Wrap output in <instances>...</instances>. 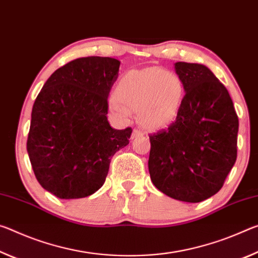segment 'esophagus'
I'll list each match as a JSON object with an SVG mask.
<instances>
[{"label": "esophagus", "instance_id": "34e87169", "mask_svg": "<svg viewBox=\"0 0 258 258\" xmlns=\"http://www.w3.org/2000/svg\"><path fill=\"white\" fill-rule=\"evenodd\" d=\"M145 135H146V133L144 132V130L141 129V128H136V129H134L132 137L133 138H137L139 136H145Z\"/></svg>", "mask_w": 258, "mask_h": 258}]
</instances>
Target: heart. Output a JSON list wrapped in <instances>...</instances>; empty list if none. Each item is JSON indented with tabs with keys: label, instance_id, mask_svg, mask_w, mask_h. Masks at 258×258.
Segmentation results:
<instances>
[{
	"label": "heart",
	"instance_id": "heart-1",
	"mask_svg": "<svg viewBox=\"0 0 258 258\" xmlns=\"http://www.w3.org/2000/svg\"><path fill=\"white\" fill-rule=\"evenodd\" d=\"M184 96V83L178 75L160 67H147L122 75L108 106L119 119H126L132 109H139L143 123L162 128L179 115Z\"/></svg>",
	"mask_w": 258,
	"mask_h": 258
}]
</instances>
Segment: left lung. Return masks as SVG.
I'll use <instances>...</instances> for the list:
<instances>
[{
  "label": "left lung",
  "mask_w": 258,
  "mask_h": 258,
  "mask_svg": "<svg viewBox=\"0 0 258 258\" xmlns=\"http://www.w3.org/2000/svg\"><path fill=\"white\" fill-rule=\"evenodd\" d=\"M175 70L186 92L177 119L149 136V171L166 196L196 204L216 194L234 166L239 119L208 67L178 61Z\"/></svg>",
  "instance_id": "left-lung-1"
}]
</instances>
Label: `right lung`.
I'll use <instances>...</instances> for the list:
<instances>
[{
  "label": "right lung",
  "mask_w": 258,
  "mask_h": 258,
  "mask_svg": "<svg viewBox=\"0 0 258 258\" xmlns=\"http://www.w3.org/2000/svg\"><path fill=\"white\" fill-rule=\"evenodd\" d=\"M120 61L74 59L54 71L34 101L27 152L41 186L59 199H81L103 186L116 151L133 129L107 121L108 95Z\"/></svg>",
  "instance_id": "add662e5"
}]
</instances>
